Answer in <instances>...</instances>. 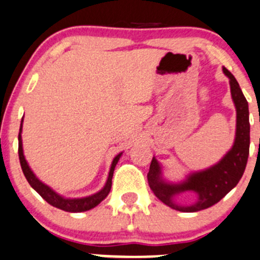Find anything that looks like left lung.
I'll list each match as a JSON object with an SVG mask.
<instances>
[{
  "label": "left lung",
  "mask_w": 260,
  "mask_h": 260,
  "mask_svg": "<svg viewBox=\"0 0 260 260\" xmlns=\"http://www.w3.org/2000/svg\"><path fill=\"white\" fill-rule=\"evenodd\" d=\"M222 70L230 79L231 95L237 112L236 137L232 148L215 165L205 170L190 173L180 182H170L162 178L161 165L155 156H153L150 162L148 173L150 189L162 204L176 211L198 212L217 204L219 200L223 199L238 184L246 169L250 143L248 102L235 76L226 68ZM186 190H192L197 193V201L191 205L178 204L175 201L176 196Z\"/></svg>",
  "instance_id": "8db88e82"
}]
</instances>
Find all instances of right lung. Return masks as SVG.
Returning <instances> with one entry per match:
<instances>
[{
    "label": "right lung",
    "mask_w": 260,
    "mask_h": 260,
    "mask_svg": "<svg viewBox=\"0 0 260 260\" xmlns=\"http://www.w3.org/2000/svg\"><path fill=\"white\" fill-rule=\"evenodd\" d=\"M22 127H23V118L21 121V127H19V135H18V155H19V161H21L22 172H23L25 179L29 182L30 186L33 187L39 195L42 196L48 204L51 206L56 207V209H60L62 211H67V212H84V211H88L93 207H96L102 200L107 198V195L110 193L111 186H112V176L113 172H115V168L118 162L119 158H121L122 153L117 154L113 158L112 164H111L110 173H108L107 181L105 184V186L101 190L98 191L96 193L90 196H85V198H79V199H68L64 196L58 193L56 191H54L50 186H48L47 184L39 180L37 178V175L32 172V169L28 165L27 160L24 158L23 154V144H22Z\"/></svg>",
    "instance_id": "1"
}]
</instances>
